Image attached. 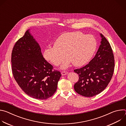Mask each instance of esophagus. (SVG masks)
Instances as JSON below:
<instances>
[{
	"mask_svg": "<svg viewBox=\"0 0 126 126\" xmlns=\"http://www.w3.org/2000/svg\"><path fill=\"white\" fill-rule=\"evenodd\" d=\"M68 74V72H66V71H62V72H61V74H62V75H66V74Z\"/></svg>",
	"mask_w": 126,
	"mask_h": 126,
	"instance_id": "1",
	"label": "esophagus"
}]
</instances>
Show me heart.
I'll return each mask as SVG.
<instances>
[{
    "instance_id": "b5f03b06",
    "label": "heart",
    "mask_w": 126,
    "mask_h": 126,
    "mask_svg": "<svg viewBox=\"0 0 126 126\" xmlns=\"http://www.w3.org/2000/svg\"><path fill=\"white\" fill-rule=\"evenodd\" d=\"M97 41L91 35H85L80 32H66L56 39L53 47L45 49L43 56L45 60L57 66L63 61L62 69L67 68L72 62L76 66L85 64L91 58L97 48Z\"/></svg>"
}]
</instances>
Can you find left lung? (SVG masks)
Listing matches in <instances>:
<instances>
[{
	"label": "left lung",
	"instance_id": "obj_1",
	"mask_svg": "<svg viewBox=\"0 0 126 126\" xmlns=\"http://www.w3.org/2000/svg\"><path fill=\"white\" fill-rule=\"evenodd\" d=\"M95 57L85 66L74 70L79 80L74 86L75 91L84 97L96 96L107 87L113 76L115 60L111 46L104 36Z\"/></svg>",
	"mask_w": 126,
	"mask_h": 126
}]
</instances>
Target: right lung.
Returning a JSON list of instances; mask_svg holds the SVG:
<instances>
[{"mask_svg":"<svg viewBox=\"0 0 126 126\" xmlns=\"http://www.w3.org/2000/svg\"><path fill=\"white\" fill-rule=\"evenodd\" d=\"M11 65L15 81L30 97L45 100L56 92L61 74L58 71L52 70V65L43 57L29 29L15 44Z\"/></svg>","mask_w":126,"mask_h":126,"instance_id":"right-lung-1","label":"right lung"}]
</instances>
